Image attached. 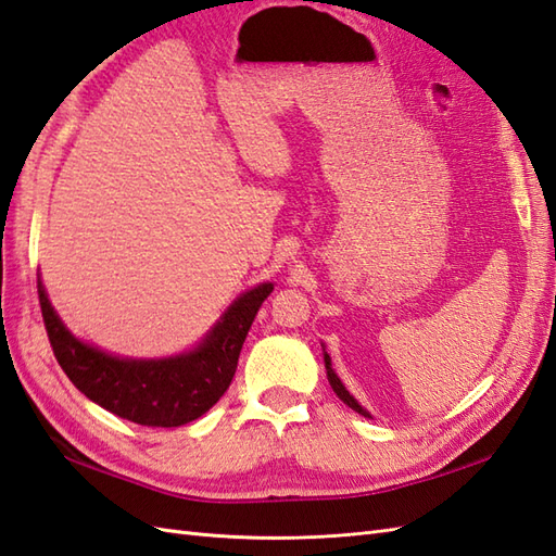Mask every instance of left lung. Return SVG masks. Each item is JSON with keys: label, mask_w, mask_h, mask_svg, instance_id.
Returning a JSON list of instances; mask_svg holds the SVG:
<instances>
[{"label": "left lung", "mask_w": 556, "mask_h": 556, "mask_svg": "<svg viewBox=\"0 0 556 556\" xmlns=\"http://www.w3.org/2000/svg\"><path fill=\"white\" fill-rule=\"evenodd\" d=\"M325 370H328V380H330V387H332V391H334V394L337 396H340L346 405H349V408L351 410H356V413H361V415H365V417H370L368 413H365L363 408H361V405H358V401L354 399V396H351L349 394V391L344 389V384L340 382V377H337L334 375V370H332V363H330V356L328 354H325Z\"/></svg>", "instance_id": "left-lung-1"}]
</instances>
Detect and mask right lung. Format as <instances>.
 <instances>
[{
    "mask_svg": "<svg viewBox=\"0 0 556 556\" xmlns=\"http://www.w3.org/2000/svg\"><path fill=\"white\" fill-rule=\"evenodd\" d=\"M270 282L238 296L216 328L191 354L162 361H129L87 346L65 330L37 278L45 328L63 372L87 399L141 427H181L205 415L231 384L242 342Z\"/></svg>",
    "mask_w": 556,
    "mask_h": 556,
    "instance_id": "add662e5",
    "label": "right lung"
}]
</instances>
